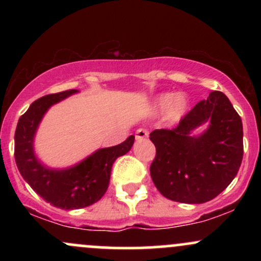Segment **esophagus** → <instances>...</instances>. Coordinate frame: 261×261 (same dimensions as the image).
Wrapping results in <instances>:
<instances>
[{
    "instance_id": "1",
    "label": "esophagus",
    "mask_w": 261,
    "mask_h": 261,
    "mask_svg": "<svg viewBox=\"0 0 261 261\" xmlns=\"http://www.w3.org/2000/svg\"><path fill=\"white\" fill-rule=\"evenodd\" d=\"M148 137V130H146V128H139V130L136 131V140L137 141H141V140H145Z\"/></svg>"
}]
</instances>
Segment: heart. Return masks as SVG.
Returning a JSON list of instances; mask_svg holds the SVG:
<instances>
[{"mask_svg": "<svg viewBox=\"0 0 261 261\" xmlns=\"http://www.w3.org/2000/svg\"><path fill=\"white\" fill-rule=\"evenodd\" d=\"M155 107L158 109H167V118L170 121H176L184 115L188 109V99L184 94H162L155 100Z\"/></svg>", "mask_w": 261, "mask_h": 261, "instance_id": "obj_1", "label": "heart"}]
</instances>
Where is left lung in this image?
<instances>
[{
    "mask_svg": "<svg viewBox=\"0 0 261 261\" xmlns=\"http://www.w3.org/2000/svg\"><path fill=\"white\" fill-rule=\"evenodd\" d=\"M203 123L209 127L199 137L191 131ZM155 146L151 178L167 199L203 203L215 199L234 179L243 160V125L228 98L211 92L172 130L149 134Z\"/></svg>",
    "mask_w": 261,
    "mask_h": 261,
    "instance_id": "left-lung-1",
    "label": "left lung"
}]
</instances>
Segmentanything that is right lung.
Masks as SVG:
<instances>
[{
  "mask_svg": "<svg viewBox=\"0 0 261 261\" xmlns=\"http://www.w3.org/2000/svg\"><path fill=\"white\" fill-rule=\"evenodd\" d=\"M77 92L70 89L33 101L18 120L14 134V158L20 175L45 201L64 210L83 208L99 201L109 187L113 163L130 151L135 141L131 135L120 145L98 149L70 168L45 167L33 147L39 124L50 107Z\"/></svg>",
  "mask_w": 261,
  "mask_h": 261,
  "instance_id": "obj_1",
  "label": "right lung"
}]
</instances>
